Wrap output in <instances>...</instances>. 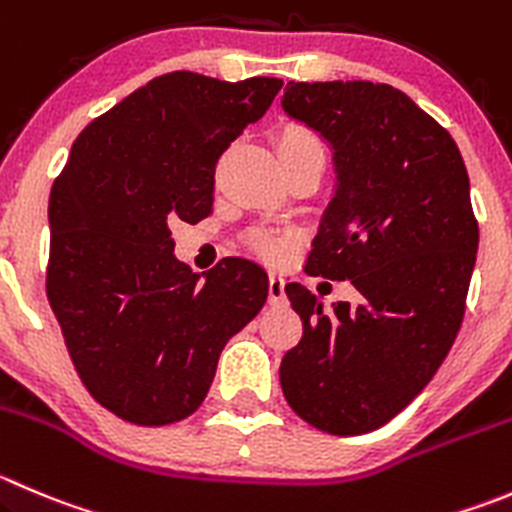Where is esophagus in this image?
<instances>
[{"mask_svg": "<svg viewBox=\"0 0 512 512\" xmlns=\"http://www.w3.org/2000/svg\"><path fill=\"white\" fill-rule=\"evenodd\" d=\"M267 302H270L272 307H280V305H285V302H287L285 277L275 275V272L270 275V287H267Z\"/></svg>", "mask_w": 512, "mask_h": 512, "instance_id": "obj_1", "label": "esophagus"}]
</instances>
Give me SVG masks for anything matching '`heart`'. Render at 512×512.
I'll return each instance as SVG.
<instances>
[{"label": "heart", "instance_id": "b5f03b06", "mask_svg": "<svg viewBox=\"0 0 512 512\" xmlns=\"http://www.w3.org/2000/svg\"><path fill=\"white\" fill-rule=\"evenodd\" d=\"M275 150L282 165H295V162L310 160V157H325L320 137L310 127L295 122L277 130ZM297 242H300V235L292 230H252L247 235V247L272 265L285 260L292 247H297Z\"/></svg>", "mask_w": 512, "mask_h": 512}]
</instances>
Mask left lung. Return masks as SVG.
<instances>
[{"instance_id":"1","label":"left lung","mask_w":512,"mask_h":512,"mask_svg":"<svg viewBox=\"0 0 512 512\" xmlns=\"http://www.w3.org/2000/svg\"><path fill=\"white\" fill-rule=\"evenodd\" d=\"M282 107L335 150L305 272L360 292L322 310L285 285L302 337L282 357V393L322 433H370L433 380L463 325L478 252L468 170L443 124L390 84L287 82Z\"/></svg>"}]
</instances>
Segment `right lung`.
Instances as JSON below:
<instances>
[{
    "label": "right lung",
    "instance_id": "add662e5",
    "mask_svg": "<svg viewBox=\"0 0 512 512\" xmlns=\"http://www.w3.org/2000/svg\"><path fill=\"white\" fill-rule=\"evenodd\" d=\"M280 87L162 74L92 119L54 180L49 305L84 388L127 423L195 413L225 342L265 305L260 267L227 257L200 280L170 225L212 215L217 160Z\"/></svg>",
    "mask_w": 512,
    "mask_h": 512
}]
</instances>
